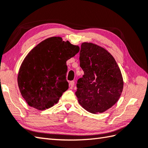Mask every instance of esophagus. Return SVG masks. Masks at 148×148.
Segmentation results:
<instances>
[{
  "mask_svg": "<svg viewBox=\"0 0 148 148\" xmlns=\"http://www.w3.org/2000/svg\"><path fill=\"white\" fill-rule=\"evenodd\" d=\"M74 83H75V82H74V81H71V82H70V83H69V86H70L71 87H73L74 85Z\"/></svg>",
  "mask_w": 148,
  "mask_h": 148,
  "instance_id": "esophagus-1",
  "label": "esophagus"
}]
</instances>
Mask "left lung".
Instances as JSON below:
<instances>
[{"mask_svg":"<svg viewBox=\"0 0 148 148\" xmlns=\"http://www.w3.org/2000/svg\"><path fill=\"white\" fill-rule=\"evenodd\" d=\"M79 62L84 75L76 85L79 103L92 114L105 112L117 102L123 92L119 67L110 53L92 43L81 45Z\"/></svg>","mask_w":148,"mask_h":148,"instance_id":"obj_1","label":"left lung"}]
</instances>
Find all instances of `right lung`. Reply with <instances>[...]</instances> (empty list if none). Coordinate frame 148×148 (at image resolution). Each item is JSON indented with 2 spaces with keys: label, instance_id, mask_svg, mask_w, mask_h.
<instances>
[{
  "label": "right lung",
  "instance_id": "obj_1",
  "mask_svg": "<svg viewBox=\"0 0 148 148\" xmlns=\"http://www.w3.org/2000/svg\"><path fill=\"white\" fill-rule=\"evenodd\" d=\"M79 47L61 37H51L34 47L20 66L18 85L29 105L44 110L56 104L69 88L66 61Z\"/></svg>",
  "mask_w": 148,
  "mask_h": 148
}]
</instances>
